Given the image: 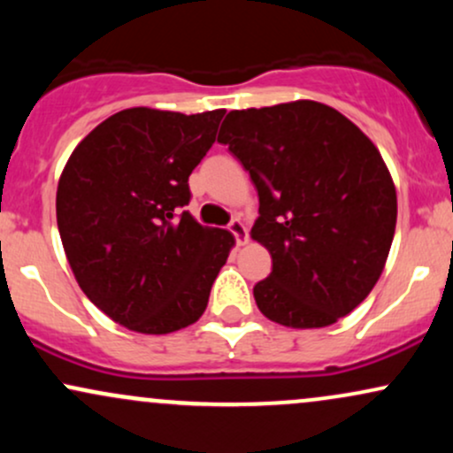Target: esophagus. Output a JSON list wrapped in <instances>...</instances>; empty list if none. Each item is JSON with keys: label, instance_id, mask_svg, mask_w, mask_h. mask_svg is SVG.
<instances>
[{"label": "esophagus", "instance_id": "1", "mask_svg": "<svg viewBox=\"0 0 453 453\" xmlns=\"http://www.w3.org/2000/svg\"><path fill=\"white\" fill-rule=\"evenodd\" d=\"M227 230L234 234V238H236V244H247L249 242V232L247 227H244V223L241 219H232L230 226H227Z\"/></svg>", "mask_w": 453, "mask_h": 453}]
</instances>
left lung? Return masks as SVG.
Wrapping results in <instances>:
<instances>
[{
    "instance_id": "left-lung-1",
    "label": "left lung",
    "mask_w": 453,
    "mask_h": 453,
    "mask_svg": "<svg viewBox=\"0 0 453 453\" xmlns=\"http://www.w3.org/2000/svg\"><path fill=\"white\" fill-rule=\"evenodd\" d=\"M221 144L259 196L251 238L273 273L257 309L288 327H326L351 313L381 277L396 230V187L371 138L313 100L232 111Z\"/></svg>"
}]
</instances>
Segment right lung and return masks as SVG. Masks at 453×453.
<instances>
[{"label":"right lung","instance_id":"right-lung-1","mask_svg":"<svg viewBox=\"0 0 453 453\" xmlns=\"http://www.w3.org/2000/svg\"><path fill=\"white\" fill-rule=\"evenodd\" d=\"M226 111L127 108L74 149L57 187V226L72 273L97 309L142 334L196 324L234 236L200 226L189 174Z\"/></svg>","mask_w":453,"mask_h":453}]
</instances>
